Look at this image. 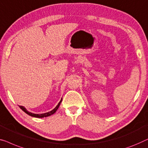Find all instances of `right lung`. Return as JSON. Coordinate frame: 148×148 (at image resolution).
I'll list each match as a JSON object with an SVG mask.
<instances>
[{"label":"right lung","instance_id":"add662e5","mask_svg":"<svg viewBox=\"0 0 148 148\" xmlns=\"http://www.w3.org/2000/svg\"><path fill=\"white\" fill-rule=\"evenodd\" d=\"M62 101V99H61V101H60L59 103H58V105L56 106V108H55V109H53V110L52 111H49V112H47V113H42V114H35V113H31L29 112V111H28L26 109H25L24 107L23 106H19V108H20L21 110H22L24 112H25L27 113V114H28L29 115H31V116L32 117H38V118H42V117H48V116H50V115H53V113H55V112H56V111L58 110L59 107L60 106V104H61V103Z\"/></svg>","mask_w":148,"mask_h":148}]
</instances>
